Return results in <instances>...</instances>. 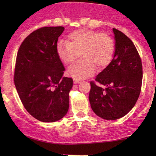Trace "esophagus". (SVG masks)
Segmentation results:
<instances>
[{
	"instance_id": "esophagus-1",
	"label": "esophagus",
	"mask_w": 156,
	"mask_h": 156,
	"mask_svg": "<svg viewBox=\"0 0 156 156\" xmlns=\"http://www.w3.org/2000/svg\"><path fill=\"white\" fill-rule=\"evenodd\" d=\"M80 82H81L80 80H75V79H74V84H79V83H80Z\"/></svg>"
}]
</instances>
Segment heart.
I'll use <instances>...</instances> for the list:
<instances>
[{
    "instance_id": "heart-1",
    "label": "heart",
    "mask_w": 156,
    "mask_h": 156,
    "mask_svg": "<svg viewBox=\"0 0 156 156\" xmlns=\"http://www.w3.org/2000/svg\"><path fill=\"white\" fill-rule=\"evenodd\" d=\"M114 42L107 33L80 29L68 35V41H60L57 54L64 64L72 62L80 55L82 59L68 68V74L75 80H83L94 73L96 67L102 69L112 60Z\"/></svg>"
}]
</instances>
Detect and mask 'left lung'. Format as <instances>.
Returning a JSON list of instances; mask_svg holds the SVG:
<instances>
[{"label": "left lung", "instance_id": "8db88e82", "mask_svg": "<svg viewBox=\"0 0 156 156\" xmlns=\"http://www.w3.org/2000/svg\"><path fill=\"white\" fill-rule=\"evenodd\" d=\"M115 52L112 60L91 82L89 99L93 112L106 120L126 115L137 101L142 84L141 59L133 42L122 32L113 28Z\"/></svg>", "mask_w": 156, "mask_h": 156}]
</instances>
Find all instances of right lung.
I'll return each mask as SVG.
<instances>
[{"label": "right lung", "instance_id": "right-lung-1", "mask_svg": "<svg viewBox=\"0 0 156 156\" xmlns=\"http://www.w3.org/2000/svg\"><path fill=\"white\" fill-rule=\"evenodd\" d=\"M64 30L62 26L36 30L17 54L14 82L19 97L27 112L42 122L59 121L69 109L73 80L63 76L65 69L57 54Z\"/></svg>", "mask_w": 156, "mask_h": 156}]
</instances>
